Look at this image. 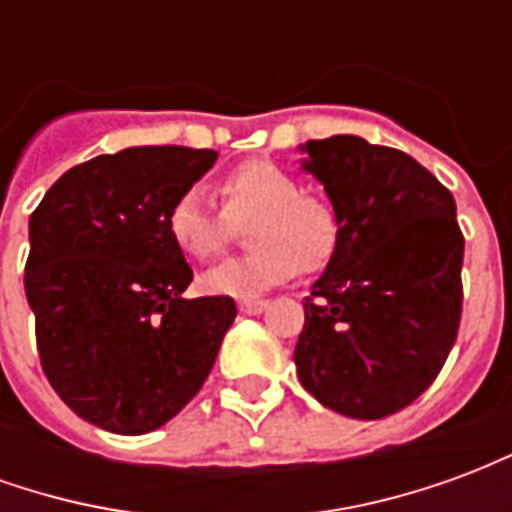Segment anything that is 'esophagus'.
Returning <instances> with one entry per match:
<instances>
[{
  "label": "esophagus",
  "instance_id": "34e87169",
  "mask_svg": "<svg viewBox=\"0 0 512 512\" xmlns=\"http://www.w3.org/2000/svg\"><path fill=\"white\" fill-rule=\"evenodd\" d=\"M266 307H268L266 299H244L241 304H238V310L244 312V315H260Z\"/></svg>",
  "mask_w": 512,
  "mask_h": 512
}]
</instances>
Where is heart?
I'll return each instance as SVG.
<instances>
[{"mask_svg": "<svg viewBox=\"0 0 512 512\" xmlns=\"http://www.w3.org/2000/svg\"><path fill=\"white\" fill-rule=\"evenodd\" d=\"M222 208L205 191H180L167 211V233L180 252L194 260L219 257L235 238V227L249 224L255 246L224 260L202 277V288L230 299H255L304 271H321L337 255L343 238L340 211L321 194L301 191L288 169L263 158H249L227 169L219 180Z\"/></svg>", "mask_w": 512, "mask_h": 512, "instance_id": "heart-1", "label": "heart"}]
</instances>
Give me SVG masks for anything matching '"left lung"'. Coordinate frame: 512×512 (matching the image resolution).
<instances>
[{
  "label": "left lung",
  "mask_w": 512,
  "mask_h": 512,
  "mask_svg": "<svg viewBox=\"0 0 512 512\" xmlns=\"http://www.w3.org/2000/svg\"><path fill=\"white\" fill-rule=\"evenodd\" d=\"M304 169L340 211L343 238L304 301L301 386L354 419L411 406L450 356L463 307V233L450 189L403 150L310 139Z\"/></svg>",
  "instance_id": "1"
}]
</instances>
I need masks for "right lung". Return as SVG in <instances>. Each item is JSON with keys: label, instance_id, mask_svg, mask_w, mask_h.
<instances>
[{"label": "right lung", "instance_id": "add662e5", "mask_svg": "<svg viewBox=\"0 0 512 512\" xmlns=\"http://www.w3.org/2000/svg\"><path fill=\"white\" fill-rule=\"evenodd\" d=\"M216 150L126 147L68 169L29 216L27 301L40 367L98 428H161L205 384L235 321L230 296L183 299L191 266L167 211Z\"/></svg>", "mask_w": 512, "mask_h": 512}]
</instances>
